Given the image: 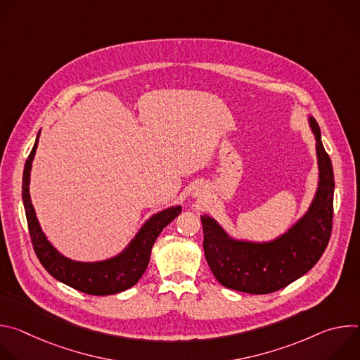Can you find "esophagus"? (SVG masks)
<instances>
[{
	"instance_id": "esophagus-1",
	"label": "esophagus",
	"mask_w": 360,
	"mask_h": 360,
	"mask_svg": "<svg viewBox=\"0 0 360 360\" xmlns=\"http://www.w3.org/2000/svg\"><path fill=\"white\" fill-rule=\"evenodd\" d=\"M192 196H193V198H199V196H202V191H200V189H195V191L192 192Z\"/></svg>"
}]
</instances>
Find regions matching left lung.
Returning a JSON list of instances; mask_svg holds the SVG:
<instances>
[{
    "label": "left lung",
    "mask_w": 360,
    "mask_h": 360,
    "mask_svg": "<svg viewBox=\"0 0 360 360\" xmlns=\"http://www.w3.org/2000/svg\"><path fill=\"white\" fill-rule=\"evenodd\" d=\"M307 121L316 141L319 181L309 208L285 233L266 242L235 239L212 217H200L205 258L225 288L252 295L279 290L309 272L328 246L335 178L321 128L314 117Z\"/></svg>",
    "instance_id": "8db88e82"
}]
</instances>
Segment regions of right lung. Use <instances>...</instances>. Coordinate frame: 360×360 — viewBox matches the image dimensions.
<instances>
[{
  "label": "right lung",
  "instance_id": "add662e5",
  "mask_svg": "<svg viewBox=\"0 0 360 360\" xmlns=\"http://www.w3.org/2000/svg\"><path fill=\"white\" fill-rule=\"evenodd\" d=\"M41 129L37 135L32 150L24 167L22 174V202L25 208L28 231L32 240L34 250L45 271L57 281L81 290L88 295L105 296L124 292L134 286L143 275L153 243L162 229L171 224L182 211L181 205L167 208L155 215H152L138 231L135 238L128 246L105 261L98 262H79L72 261L61 252H58L42 232L35 215L30 196V176L31 167L38 146Z\"/></svg>",
  "mask_w": 360,
  "mask_h": 360
}]
</instances>
